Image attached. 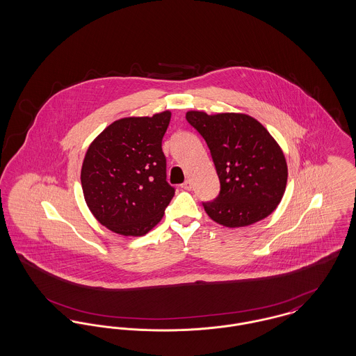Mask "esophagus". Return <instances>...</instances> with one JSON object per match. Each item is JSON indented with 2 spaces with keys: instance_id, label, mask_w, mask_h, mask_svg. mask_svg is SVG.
Masks as SVG:
<instances>
[{
  "instance_id": "obj_1",
  "label": "esophagus",
  "mask_w": 356,
  "mask_h": 356,
  "mask_svg": "<svg viewBox=\"0 0 356 356\" xmlns=\"http://www.w3.org/2000/svg\"><path fill=\"white\" fill-rule=\"evenodd\" d=\"M181 188H183V189H186V191H191V189H192V183H191V180H186V181H184V183L181 184Z\"/></svg>"
}]
</instances>
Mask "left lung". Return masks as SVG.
Instances as JSON below:
<instances>
[{
    "label": "left lung",
    "instance_id": "left-lung-1",
    "mask_svg": "<svg viewBox=\"0 0 356 356\" xmlns=\"http://www.w3.org/2000/svg\"><path fill=\"white\" fill-rule=\"evenodd\" d=\"M186 119L205 140L220 180L218 197L203 202L208 216L236 228L271 215L284 195L288 172L270 132L243 113L191 111Z\"/></svg>",
    "mask_w": 356,
    "mask_h": 356
}]
</instances>
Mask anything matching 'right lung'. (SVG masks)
Returning <instances> with one entry per match:
<instances>
[{"mask_svg": "<svg viewBox=\"0 0 356 356\" xmlns=\"http://www.w3.org/2000/svg\"><path fill=\"white\" fill-rule=\"evenodd\" d=\"M170 121V111L118 120L88 148L81 170L85 202L111 231L141 236L161 220L175 195L161 148Z\"/></svg>", "mask_w": 356, "mask_h": 356, "instance_id": "add662e5", "label": "right lung"}]
</instances>
